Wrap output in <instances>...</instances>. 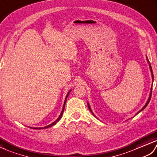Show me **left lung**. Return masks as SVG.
I'll use <instances>...</instances> for the list:
<instances>
[{
	"label": "left lung",
	"instance_id": "left-lung-1",
	"mask_svg": "<svg viewBox=\"0 0 157 157\" xmlns=\"http://www.w3.org/2000/svg\"><path fill=\"white\" fill-rule=\"evenodd\" d=\"M147 62H148V64H149V67H150V69H151V74H152V80L154 79V76H153V72H152V67H151V64H150V62H149V60H148V58H147ZM152 86L151 87V93H150V95H149V97H148V101H147V103L145 104V105L142 108V109L138 111V112H137L136 113V116L137 114H138L140 112V111H142V110L143 109H144L145 108H146V107H147V105H148V104L149 103V102H150V100H151V95H152ZM87 105H88V107H89V110H90V112L92 113V114L94 116H95V117H97L95 115H94V113H93V111H92V110H91V109H90V105H89V103H87Z\"/></svg>",
	"mask_w": 157,
	"mask_h": 157
}]
</instances>
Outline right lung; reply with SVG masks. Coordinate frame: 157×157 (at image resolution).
<instances>
[{
    "label": "right lung",
    "instance_id": "add662e5",
    "mask_svg": "<svg viewBox=\"0 0 157 157\" xmlns=\"http://www.w3.org/2000/svg\"><path fill=\"white\" fill-rule=\"evenodd\" d=\"M71 90H69V91L68 92V93H67V96H66V98H65V100H64V105H63V107H62V112H61V113H60V116H59V117H58V119L56 120L55 121H54L53 123H52L51 124H50V125H48V126H45V127H44V128H31V127H29L30 128H33V129H36V130H41V129H46V128H50V127H52V126H53L54 125H55L56 124L58 121L60 120V119H61V117H62V114H63V112H64V107H65V104H66V102H67V97H68V95H69V93H71Z\"/></svg>",
    "mask_w": 157,
    "mask_h": 157
}]
</instances>
